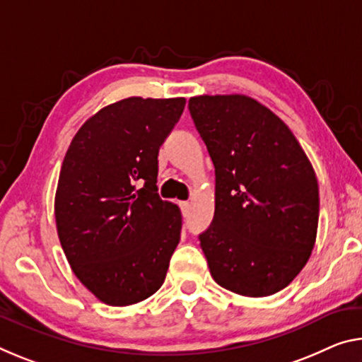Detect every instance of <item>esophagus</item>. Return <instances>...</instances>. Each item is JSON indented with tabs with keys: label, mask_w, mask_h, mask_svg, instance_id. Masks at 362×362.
Returning <instances> with one entry per match:
<instances>
[{
	"label": "esophagus",
	"mask_w": 362,
	"mask_h": 362,
	"mask_svg": "<svg viewBox=\"0 0 362 362\" xmlns=\"http://www.w3.org/2000/svg\"><path fill=\"white\" fill-rule=\"evenodd\" d=\"M179 206H180L182 214H183V216H187V214H188V209H190V203H187V202H180V203H179Z\"/></svg>",
	"instance_id": "1"
}]
</instances>
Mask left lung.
<instances>
[{
  "mask_svg": "<svg viewBox=\"0 0 362 362\" xmlns=\"http://www.w3.org/2000/svg\"><path fill=\"white\" fill-rule=\"evenodd\" d=\"M188 109L216 169L214 219L198 237L212 279L243 296L277 293L314 248L313 165L291 130L253 98L194 96Z\"/></svg>",
  "mask_w": 362,
  "mask_h": 362,
  "instance_id": "1",
  "label": "left lung"
}]
</instances>
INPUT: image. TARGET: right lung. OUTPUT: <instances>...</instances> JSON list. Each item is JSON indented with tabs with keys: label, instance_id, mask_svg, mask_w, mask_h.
I'll return each instance as SVG.
<instances>
[{
	"label": "right lung",
	"instance_id": "right-lung-1",
	"mask_svg": "<svg viewBox=\"0 0 362 362\" xmlns=\"http://www.w3.org/2000/svg\"><path fill=\"white\" fill-rule=\"evenodd\" d=\"M185 98L132 96L103 107L74 136L57 182V235L74 274L109 306L164 284L182 214L158 194V154Z\"/></svg>",
	"mask_w": 362,
	"mask_h": 362
}]
</instances>
